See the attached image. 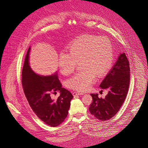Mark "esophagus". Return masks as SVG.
I'll return each mask as SVG.
<instances>
[{"label": "esophagus", "mask_w": 148, "mask_h": 148, "mask_svg": "<svg viewBox=\"0 0 148 148\" xmlns=\"http://www.w3.org/2000/svg\"><path fill=\"white\" fill-rule=\"evenodd\" d=\"M84 93H81V92H74L73 93V95L74 97H76V96H78V95H83Z\"/></svg>", "instance_id": "1"}]
</instances>
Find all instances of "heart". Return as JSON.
I'll list each match as a JSON object with an SVG mask.
<instances>
[{
	"instance_id": "1",
	"label": "heart",
	"mask_w": 148,
	"mask_h": 148,
	"mask_svg": "<svg viewBox=\"0 0 148 148\" xmlns=\"http://www.w3.org/2000/svg\"><path fill=\"white\" fill-rule=\"evenodd\" d=\"M68 50L69 54L59 55L58 64L62 74L69 75L80 62L83 70L68 80V87L75 90H87L95 82L96 75H104L112 65V45L106 37L80 36L69 45Z\"/></svg>"
}]
</instances>
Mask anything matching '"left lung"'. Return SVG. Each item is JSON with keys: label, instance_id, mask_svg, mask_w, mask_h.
I'll list each match as a JSON object with an SVG mask.
<instances>
[{"label": "left lung", "instance_id": "left-lung-1", "mask_svg": "<svg viewBox=\"0 0 148 148\" xmlns=\"http://www.w3.org/2000/svg\"><path fill=\"white\" fill-rule=\"evenodd\" d=\"M130 84V66L124 53L119 55L117 61L100 84L99 87L108 91L104 98H98V93L90 94L93 102L89 111L101 121L112 118L124 102ZM102 91V90H101Z\"/></svg>", "mask_w": 148, "mask_h": 148}]
</instances>
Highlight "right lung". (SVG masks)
<instances>
[{
  "mask_svg": "<svg viewBox=\"0 0 148 148\" xmlns=\"http://www.w3.org/2000/svg\"><path fill=\"white\" fill-rule=\"evenodd\" d=\"M31 48L27 50L22 71L24 93L37 116L46 124L56 127L67 117L73 96L69 90L62 88L57 72L50 75L34 72L29 64ZM57 91L60 92V97L51 99L50 95Z\"/></svg>",
  "mask_w": 148,
  "mask_h": 148,
  "instance_id": "obj_1",
  "label": "right lung"
}]
</instances>
